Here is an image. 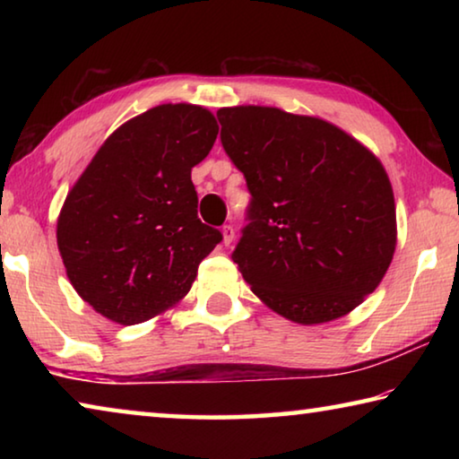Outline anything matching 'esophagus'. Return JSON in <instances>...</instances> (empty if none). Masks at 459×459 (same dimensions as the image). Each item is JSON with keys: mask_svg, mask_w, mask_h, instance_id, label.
<instances>
[{"mask_svg": "<svg viewBox=\"0 0 459 459\" xmlns=\"http://www.w3.org/2000/svg\"><path fill=\"white\" fill-rule=\"evenodd\" d=\"M232 238H235V229H232L230 224H224V227H222V245L229 247L232 243Z\"/></svg>", "mask_w": 459, "mask_h": 459, "instance_id": "obj_1", "label": "esophagus"}]
</instances>
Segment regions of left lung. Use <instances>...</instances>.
<instances>
[{"mask_svg":"<svg viewBox=\"0 0 459 459\" xmlns=\"http://www.w3.org/2000/svg\"><path fill=\"white\" fill-rule=\"evenodd\" d=\"M221 142L251 192L232 253L251 291L295 324L351 314L397 247L393 186L359 139L277 107L219 108Z\"/></svg>","mask_w":459,"mask_h":459,"instance_id":"8db88e82","label":"left lung"}]
</instances>
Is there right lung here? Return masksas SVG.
<instances>
[{"label":"right lung","instance_id":"add662e5","mask_svg":"<svg viewBox=\"0 0 459 459\" xmlns=\"http://www.w3.org/2000/svg\"><path fill=\"white\" fill-rule=\"evenodd\" d=\"M219 123L190 103L158 105L123 123L66 194L56 243L74 291L123 325L174 307L221 230L198 219L192 168Z\"/></svg>","mask_w":459,"mask_h":459}]
</instances>
